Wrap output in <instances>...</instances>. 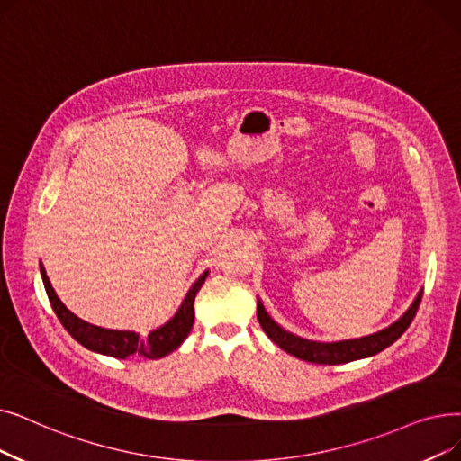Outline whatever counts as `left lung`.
<instances>
[{"label": "left lung", "instance_id": "obj_1", "mask_svg": "<svg viewBox=\"0 0 461 461\" xmlns=\"http://www.w3.org/2000/svg\"><path fill=\"white\" fill-rule=\"evenodd\" d=\"M422 302V292L416 295L412 305L407 309V312L388 326L383 331H376L367 337H359V339H350V341H339V343H316V341H307V339L297 337L286 330L280 328L275 320L267 314L264 309L262 302L258 299V320L259 326L266 331V335L271 339L275 345H278L288 354L303 359V362L311 364H324V366H337V364H347L354 362V359H362L373 354H378L380 350H384L390 347L393 341H397L399 337L405 333V330L411 326L412 318L418 311V305Z\"/></svg>", "mask_w": 461, "mask_h": 461}]
</instances>
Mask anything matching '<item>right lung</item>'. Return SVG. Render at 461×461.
<instances>
[{
  "instance_id": "1",
  "label": "right lung",
  "mask_w": 461,
  "mask_h": 461,
  "mask_svg": "<svg viewBox=\"0 0 461 461\" xmlns=\"http://www.w3.org/2000/svg\"><path fill=\"white\" fill-rule=\"evenodd\" d=\"M209 271H205L202 276H199L192 288L188 290L183 305L178 307L176 314L166 322L164 326H159L158 330L150 331L147 337H141L135 331H118V330H105L99 326H92L85 320L75 316L66 305L59 302V297L56 295L50 280L47 276L45 267L41 266V276H43V285L49 295V302L58 316L59 322L68 330V333L75 339L77 343H81L88 350L113 356L118 359H126L128 356H141L149 359L156 357H164L175 348L183 345L185 339L188 337L192 326H194V302H195V294L202 288L205 283Z\"/></svg>"
}]
</instances>
